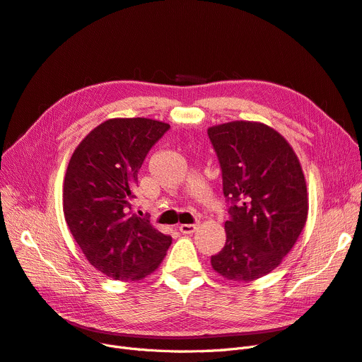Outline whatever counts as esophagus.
<instances>
[{
  "label": "esophagus",
  "instance_id": "1",
  "mask_svg": "<svg viewBox=\"0 0 362 362\" xmlns=\"http://www.w3.org/2000/svg\"><path fill=\"white\" fill-rule=\"evenodd\" d=\"M198 230V225H192V223H183L179 226V231L182 234H192Z\"/></svg>",
  "mask_w": 362,
  "mask_h": 362
}]
</instances>
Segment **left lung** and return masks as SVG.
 <instances>
[{
  "label": "left lung",
  "mask_w": 362,
  "mask_h": 362,
  "mask_svg": "<svg viewBox=\"0 0 362 362\" xmlns=\"http://www.w3.org/2000/svg\"><path fill=\"white\" fill-rule=\"evenodd\" d=\"M230 202L226 242L211 257L218 274L252 282L272 273L291 252L309 213L300 159L272 127L233 120L207 129Z\"/></svg>",
  "instance_id": "8db88e82"
}]
</instances>
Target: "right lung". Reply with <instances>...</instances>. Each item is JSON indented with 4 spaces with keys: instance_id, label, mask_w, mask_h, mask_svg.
Instances as JSON below:
<instances>
[{
    "instance_id": "add662e5",
    "label": "right lung",
    "mask_w": 362,
    "mask_h": 362,
    "mask_svg": "<svg viewBox=\"0 0 362 362\" xmlns=\"http://www.w3.org/2000/svg\"><path fill=\"white\" fill-rule=\"evenodd\" d=\"M168 128L147 117L109 119L71 155L64 177V216L89 264L107 277L136 282L167 255L171 237L131 215V202L146 155Z\"/></svg>"
}]
</instances>
